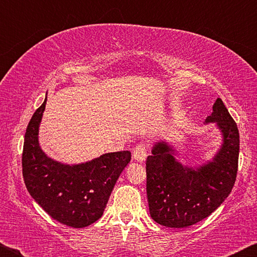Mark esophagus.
Masks as SVG:
<instances>
[{
	"label": "esophagus",
	"instance_id": "1",
	"mask_svg": "<svg viewBox=\"0 0 257 257\" xmlns=\"http://www.w3.org/2000/svg\"><path fill=\"white\" fill-rule=\"evenodd\" d=\"M134 159L138 161V162H143L145 161L146 156H147V145L145 143H139L138 145L134 149V153H133Z\"/></svg>",
	"mask_w": 257,
	"mask_h": 257
}]
</instances>
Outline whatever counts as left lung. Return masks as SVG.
Returning a JSON list of instances; mask_svg holds the SVG:
<instances>
[{"instance_id": "8db88e82", "label": "left lung", "mask_w": 257, "mask_h": 257, "mask_svg": "<svg viewBox=\"0 0 257 257\" xmlns=\"http://www.w3.org/2000/svg\"><path fill=\"white\" fill-rule=\"evenodd\" d=\"M206 122H216L223 144L214 160L191 169L173 158L172 149L158 143L146 160V191L152 219L170 228H185L214 212L231 193L238 171L239 132L221 98Z\"/></svg>"}]
</instances>
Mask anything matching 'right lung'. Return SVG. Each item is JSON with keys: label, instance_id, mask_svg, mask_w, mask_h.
Wrapping results in <instances>:
<instances>
[{"label": "right lung", "instance_id": "add662e5", "mask_svg": "<svg viewBox=\"0 0 257 257\" xmlns=\"http://www.w3.org/2000/svg\"><path fill=\"white\" fill-rule=\"evenodd\" d=\"M46 99L30 119L25 134L23 176L32 197L54 220L72 228L88 227L103 215L111 191L132 153L103 154L90 162L67 165L43 153L38 127Z\"/></svg>", "mask_w": 257, "mask_h": 257}]
</instances>
